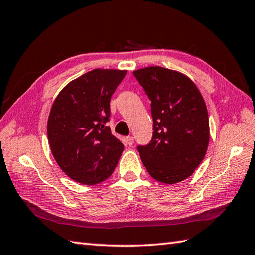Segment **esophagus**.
Segmentation results:
<instances>
[{"label": "esophagus", "instance_id": "1", "mask_svg": "<svg viewBox=\"0 0 255 255\" xmlns=\"http://www.w3.org/2000/svg\"><path fill=\"white\" fill-rule=\"evenodd\" d=\"M126 143L128 145H132L133 144V137H127L126 138Z\"/></svg>", "mask_w": 255, "mask_h": 255}]
</instances>
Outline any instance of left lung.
Returning a JSON list of instances; mask_svg holds the SVG:
<instances>
[{"instance_id": "left-lung-1", "label": "left lung", "mask_w": 255, "mask_h": 255, "mask_svg": "<svg viewBox=\"0 0 255 255\" xmlns=\"http://www.w3.org/2000/svg\"><path fill=\"white\" fill-rule=\"evenodd\" d=\"M151 101L153 136L139 145L143 165L154 180L175 184L191 176L205 158L209 119L193 81L174 70L148 67L133 71Z\"/></svg>"}]
</instances>
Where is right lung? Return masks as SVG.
<instances>
[{
    "instance_id": "right-lung-1",
    "label": "right lung",
    "mask_w": 255,
    "mask_h": 255,
    "mask_svg": "<svg viewBox=\"0 0 255 255\" xmlns=\"http://www.w3.org/2000/svg\"><path fill=\"white\" fill-rule=\"evenodd\" d=\"M126 70L94 69L68 83L56 97L47 124L48 141L60 169L73 181L94 185L112 175L124 151L113 136L111 97Z\"/></svg>"
}]
</instances>
